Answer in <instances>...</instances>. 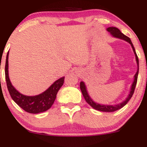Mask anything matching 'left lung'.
Instances as JSON below:
<instances>
[{
  "label": "left lung",
  "mask_w": 147,
  "mask_h": 147,
  "mask_svg": "<svg viewBox=\"0 0 147 147\" xmlns=\"http://www.w3.org/2000/svg\"><path fill=\"white\" fill-rule=\"evenodd\" d=\"M107 31L109 32L113 36L116 37V38L124 40V41H127L128 43H129L130 44H131V47H132L135 55H136V61H137V64H138V70H137V72L136 73V75L134 76V81H133L132 85H131V91H130L129 95L127 97V98H126L124 102H122V103H120V104H117V105H102V104L95 102L92 99L90 98V97L89 96L88 93L87 92L86 87L85 84H84L83 82H80V89L81 90H82V95H83L84 99H85V100L86 101V102L90 106H92L93 109H95V110L103 111V112H114V111L119 110V109H122V107H124V106H125L128 103V102L130 100V99L132 97L133 92H134L135 88H136V84H137V81H138V72H139V60H138V57L137 56V54H136V50H135L134 46H133L132 42H131V39H130L129 37L126 36V35L124 34H122L120 32V30L117 28H115V27H110V28H108Z\"/></svg>",
  "instance_id": "1"
}]
</instances>
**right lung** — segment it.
Segmentation results:
<instances>
[{
  "label": "right lung",
  "mask_w": 147,
  "mask_h": 147,
  "mask_svg": "<svg viewBox=\"0 0 147 147\" xmlns=\"http://www.w3.org/2000/svg\"><path fill=\"white\" fill-rule=\"evenodd\" d=\"M8 56H9V52H7L6 57L5 72L7 86L9 90V95L13 100L21 109L30 113L36 114L48 110L54 104L59 90L63 86L64 77L54 82L53 84H52L45 92L40 95L36 96L24 95L16 90L10 82L9 75H8Z\"/></svg>",
  "instance_id": "add662e5"
}]
</instances>
